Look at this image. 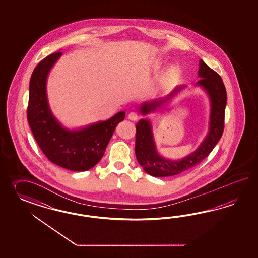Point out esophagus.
Listing matches in <instances>:
<instances>
[{
    "label": "esophagus",
    "instance_id": "34e87169",
    "mask_svg": "<svg viewBox=\"0 0 258 258\" xmlns=\"http://www.w3.org/2000/svg\"><path fill=\"white\" fill-rule=\"evenodd\" d=\"M127 117H128L130 120H132V121H137L139 116H138V114L135 113V112H131V113H128Z\"/></svg>",
    "mask_w": 258,
    "mask_h": 258
}]
</instances>
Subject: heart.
<instances>
[{
	"label": "heart",
	"instance_id": "b5f03b06",
	"mask_svg": "<svg viewBox=\"0 0 258 258\" xmlns=\"http://www.w3.org/2000/svg\"><path fill=\"white\" fill-rule=\"evenodd\" d=\"M164 64L165 62L164 60L157 59L152 64V71L154 73H157V72L162 70L164 68ZM180 77H181V72L178 66L173 65V66L168 67L166 70L164 71V74L159 79L160 89H162V90L171 89L180 81Z\"/></svg>",
	"mask_w": 258,
	"mask_h": 258
}]
</instances>
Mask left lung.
Returning a JSON list of instances; mask_svg holds the SVG:
<instances>
[{
    "instance_id": "8db88e82",
    "label": "left lung",
    "mask_w": 258,
    "mask_h": 258,
    "mask_svg": "<svg viewBox=\"0 0 258 258\" xmlns=\"http://www.w3.org/2000/svg\"><path fill=\"white\" fill-rule=\"evenodd\" d=\"M198 76L201 79L196 83V86L203 89L209 97L210 116L208 133L195 151L180 160H171L162 156L157 150L151 122L148 118H143L136 124V159L144 170L153 177H170L191 169L210 154L222 136L227 103L226 89L222 78L202 59L200 60ZM185 88L186 86L177 87L165 98L142 103V115L146 116L161 109Z\"/></svg>"
}]
</instances>
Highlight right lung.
Masks as SVG:
<instances>
[{"mask_svg": "<svg viewBox=\"0 0 258 258\" xmlns=\"http://www.w3.org/2000/svg\"><path fill=\"white\" fill-rule=\"evenodd\" d=\"M62 53L51 54L33 71L29 84L27 119L32 133L45 156L54 164L71 171H86L102 159L125 111L78 130L65 127L55 117L47 98V78Z\"/></svg>", "mask_w": 258, "mask_h": 258, "instance_id": "obj_1", "label": "right lung"}]
</instances>
